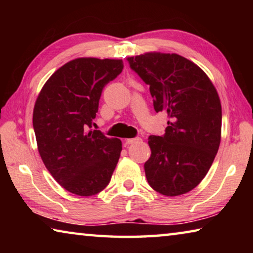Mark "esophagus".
I'll use <instances>...</instances> for the list:
<instances>
[{
  "instance_id": "34e87169",
  "label": "esophagus",
  "mask_w": 253,
  "mask_h": 253,
  "mask_svg": "<svg viewBox=\"0 0 253 253\" xmlns=\"http://www.w3.org/2000/svg\"><path fill=\"white\" fill-rule=\"evenodd\" d=\"M139 140H140L139 137H136V138H128V139H126L125 143L127 145H131V144H135L137 142H139Z\"/></svg>"
}]
</instances>
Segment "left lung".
Instances as JSON below:
<instances>
[{
  "instance_id": "8db88e82",
  "label": "left lung",
  "mask_w": 253,
  "mask_h": 253,
  "mask_svg": "<svg viewBox=\"0 0 253 253\" xmlns=\"http://www.w3.org/2000/svg\"><path fill=\"white\" fill-rule=\"evenodd\" d=\"M127 61L149 85L156 113L164 111L169 118L164 135L148 137L147 182L165 196L185 194L205 177L220 146L216 89L199 66L176 53L147 52Z\"/></svg>"
}]
</instances>
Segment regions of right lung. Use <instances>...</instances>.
<instances>
[{"mask_svg": "<svg viewBox=\"0 0 253 253\" xmlns=\"http://www.w3.org/2000/svg\"><path fill=\"white\" fill-rule=\"evenodd\" d=\"M123 68V60H71L50 77L37 98L33 128L38 149L46 169L70 193L91 196L110 182L121 139L85 129L96 118L102 89Z\"/></svg>", "mask_w": 253, "mask_h": 253, "instance_id": "right-lung-1", "label": "right lung"}]
</instances>
